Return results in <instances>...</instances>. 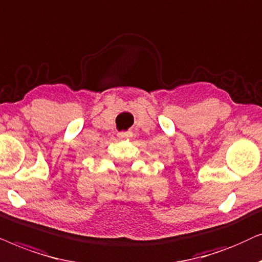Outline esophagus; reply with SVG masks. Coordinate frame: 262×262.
<instances>
[{
	"label": "esophagus",
	"instance_id": "1",
	"mask_svg": "<svg viewBox=\"0 0 262 262\" xmlns=\"http://www.w3.org/2000/svg\"><path fill=\"white\" fill-rule=\"evenodd\" d=\"M118 137H121V138H125V137H128V133H127V132H122V133L118 134Z\"/></svg>",
	"mask_w": 262,
	"mask_h": 262
}]
</instances>
